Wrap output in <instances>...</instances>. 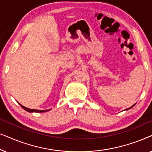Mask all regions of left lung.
Returning <instances> with one entry per match:
<instances>
[{
	"instance_id": "8db88e82",
	"label": "left lung",
	"mask_w": 152,
	"mask_h": 152,
	"mask_svg": "<svg viewBox=\"0 0 152 152\" xmlns=\"http://www.w3.org/2000/svg\"><path fill=\"white\" fill-rule=\"evenodd\" d=\"M134 105H135V104H134V105H133V106H132V107H129V109H126V110H128V109H131V108H132L133 107H134Z\"/></svg>"
}]
</instances>
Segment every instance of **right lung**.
Masks as SVG:
<instances>
[{
	"label": "right lung",
	"instance_id": "1",
	"mask_svg": "<svg viewBox=\"0 0 152 152\" xmlns=\"http://www.w3.org/2000/svg\"><path fill=\"white\" fill-rule=\"evenodd\" d=\"M20 107H21L24 110H26V111H28V112H30V113H32V112H36V113H42V112H45V111H49V110H45V111H41V110H37V109H28V108H26L23 107V106L20 104H19Z\"/></svg>",
	"mask_w": 152,
	"mask_h": 152
}]
</instances>
